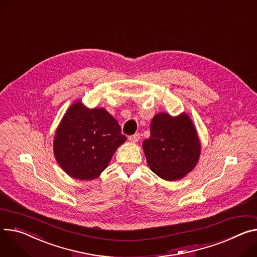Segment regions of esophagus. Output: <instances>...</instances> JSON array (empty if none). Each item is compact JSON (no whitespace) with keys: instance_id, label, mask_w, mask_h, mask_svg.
<instances>
[{"instance_id":"34e87169","label":"esophagus","mask_w":257,"mask_h":257,"mask_svg":"<svg viewBox=\"0 0 257 257\" xmlns=\"http://www.w3.org/2000/svg\"><path fill=\"white\" fill-rule=\"evenodd\" d=\"M139 139H141V135H139V133H135V134L129 136V142H131V143H137V142H139Z\"/></svg>"}]
</instances>
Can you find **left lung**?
<instances>
[{
  "label": "left lung",
  "instance_id": "left-lung-1",
  "mask_svg": "<svg viewBox=\"0 0 257 257\" xmlns=\"http://www.w3.org/2000/svg\"><path fill=\"white\" fill-rule=\"evenodd\" d=\"M143 148L153 172L165 180H177L194 169L201 146L190 116L182 113L173 118L168 113L155 115L151 136Z\"/></svg>",
  "mask_w": 257,
  "mask_h": 257
}]
</instances>
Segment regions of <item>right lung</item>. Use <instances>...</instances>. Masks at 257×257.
<instances>
[{
  "label": "right lung",
  "instance_id": "1",
  "mask_svg": "<svg viewBox=\"0 0 257 257\" xmlns=\"http://www.w3.org/2000/svg\"><path fill=\"white\" fill-rule=\"evenodd\" d=\"M121 127L104 108L69 107L56 130L54 155L60 167L74 178H96L124 142Z\"/></svg>",
  "mask_w": 257,
  "mask_h": 257
}]
</instances>
